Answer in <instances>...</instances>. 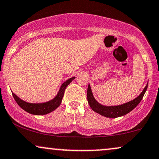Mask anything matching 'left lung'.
I'll use <instances>...</instances> for the list:
<instances>
[{
    "instance_id": "obj_1",
    "label": "left lung",
    "mask_w": 159,
    "mask_h": 159,
    "mask_svg": "<svg viewBox=\"0 0 159 159\" xmlns=\"http://www.w3.org/2000/svg\"><path fill=\"white\" fill-rule=\"evenodd\" d=\"M147 86H148V83L144 87V89H143V91L141 92V94L136 98L133 99V101H129L124 104L118 105V106H104L95 100L93 93H92L90 85L89 84L87 88V101L92 110L97 113L100 114L104 117L110 118L120 117V116H123L124 115L129 113L133 109L136 107L144 97L147 91Z\"/></svg>"
}]
</instances>
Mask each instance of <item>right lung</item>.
<instances>
[{
  "label": "right lung",
  "instance_id": "obj_1",
  "mask_svg": "<svg viewBox=\"0 0 159 159\" xmlns=\"http://www.w3.org/2000/svg\"><path fill=\"white\" fill-rule=\"evenodd\" d=\"M75 77L70 78V79L66 80V81L62 84L59 89L58 94L54 98L44 103H29L26 101H23L20 98H18L15 93H12V95L14 97L15 101L23 110L32 115H37V116H43V115L48 114L52 112L55 109H57L60 106L61 101L64 97V91L66 87L73 81Z\"/></svg>",
  "mask_w": 159,
  "mask_h": 159
}]
</instances>
